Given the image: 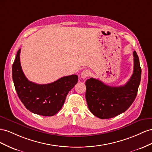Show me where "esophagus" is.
Returning a JSON list of instances; mask_svg holds the SVG:
<instances>
[{
	"label": "esophagus",
	"mask_w": 152,
	"mask_h": 152,
	"mask_svg": "<svg viewBox=\"0 0 152 152\" xmlns=\"http://www.w3.org/2000/svg\"><path fill=\"white\" fill-rule=\"evenodd\" d=\"M90 71L88 70V69H85L81 74V76L83 79H85L86 77H88L90 75Z\"/></svg>",
	"instance_id": "34e87169"
}]
</instances>
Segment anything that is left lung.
<instances>
[{
  "mask_svg": "<svg viewBox=\"0 0 152 152\" xmlns=\"http://www.w3.org/2000/svg\"><path fill=\"white\" fill-rule=\"evenodd\" d=\"M134 71L127 83L111 86L101 81L90 78L85 82L86 100L92 113L101 119L113 118L131 106L140 84L141 69L136 51L133 52Z\"/></svg>",
  "mask_w": 152,
  "mask_h": 152,
  "instance_id": "obj_1",
  "label": "left lung"
}]
</instances>
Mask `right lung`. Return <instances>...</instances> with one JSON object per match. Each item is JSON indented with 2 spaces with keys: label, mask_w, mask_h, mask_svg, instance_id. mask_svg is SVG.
Returning a JSON list of instances; mask_svg holds the SVG:
<instances>
[{
  "label": "right lung",
  "mask_w": 152,
  "mask_h": 152,
  "mask_svg": "<svg viewBox=\"0 0 152 152\" xmlns=\"http://www.w3.org/2000/svg\"><path fill=\"white\" fill-rule=\"evenodd\" d=\"M20 49L12 64V75L20 101L33 113L53 116L61 110L67 95L77 83L78 76H64L53 83L39 85L30 81L25 76L20 64Z\"/></svg>",
  "instance_id": "obj_1"
}]
</instances>
